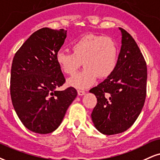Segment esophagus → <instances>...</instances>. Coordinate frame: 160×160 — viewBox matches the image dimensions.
I'll list each match as a JSON object with an SVG mask.
<instances>
[{
    "instance_id": "34e87169",
    "label": "esophagus",
    "mask_w": 160,
    "mask_h": 160,
    "mask_svg": "<svg viewBox=\"0 0 160 160\" xmlns=\"http://www.w3.org/2000/svg\"><path fill=\"white\" fill-rule=\"evenodd\" d=\"M78 94L79 96H83L85 94V91L84 90H78Z\"/></svg>"
}]
</instances>
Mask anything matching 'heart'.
I'll return each instance as SVG.
<instances>
[{
	"mask_svg": "<svg viewBox=\"0 0 160 160\" xmlns=\"http://www.w3.org/2000/svg\"><path fill=\"white\" fill-rule=\"evenodd\" d=\"M72 52L61 50L56 53V63L64 73L73 75L82 64L83 70L68 80V84L76 88H87L98 78H105L115 70L119 50L109 37L88 34L71 44Z\"/></svg>",
	"mask_w": 160,
	"mask_h": 160,
	"instance_id": "b5f03b06",
	"label": "heart"
}]
</instances>
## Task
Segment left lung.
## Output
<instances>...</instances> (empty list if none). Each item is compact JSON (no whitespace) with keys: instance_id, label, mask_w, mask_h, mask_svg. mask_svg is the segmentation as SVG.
Masks as SVG:
<instances>
[{"instance_id":"1","label":"left lung","mask_w":160,"mask_h":160,"mask_svg":"<svg viewBox=\"0 0 160 160\" xmlns=\"http://www.w3.org/2000/svg\"><path fill=\"white\" fill-rule=\"evenodd\" d=\"M122 47L113 72L90 90L97 104L91 118L98 131L105 135L122 133L134 123L146 97L147 65L133 37L124 29Z\"/></svg>"}]
</instances>
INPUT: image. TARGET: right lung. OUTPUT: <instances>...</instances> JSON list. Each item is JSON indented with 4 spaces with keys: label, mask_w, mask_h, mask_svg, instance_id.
I'll return each instance as SVG.
<instances>
[{
    "label": "right lung",
    "mask_w": 160,
    "mask_h": 160,
    "mask_svg": "<svg viewBox=\"0 0 160 160\" xmlns=\"http://www.w3.org/2000/svg\"><path fill=\"white\" fill-rule=\"evenodd\" d=\"M66 37L64 29L41 28L29 36L13 58L12 102L23 125L34 133L46 134L57 129L77 96L72 87L56 90L65 83L56 56Z\"/></svg>",
    "instance_id": "add662e5"
}]
</instances>
